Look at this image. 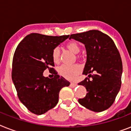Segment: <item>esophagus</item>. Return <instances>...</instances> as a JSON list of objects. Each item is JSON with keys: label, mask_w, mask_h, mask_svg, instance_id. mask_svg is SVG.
Returning <instances> with one entry per match:
<instances>
[{"label": "esophagus", "mask_w": 131, "mask_h": 131, "mask_svg": "<svg viewBox=\"0 0 131 131\" xmlns=\"http://www.w3.org/2000/svg\"><path fill=\"white\" fill-rule=\"evenodd\" d=\"M76 86H77V84H75V83H73V82H71L69 85V86L71 88H75Z\"/></svg>", "instance_id": "1"}]
</instances>
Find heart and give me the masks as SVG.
Listing matches in <instances>:
<instances>
[{
    "mask_svg": "<svg viewBox=\"0 0 131 131\" xmlns=\"http://www.w3.org/2000/svg\"><path fill=\"white\" fill-rule=\"evenodd\" d=\"M66 47L74 53H78L81 50L80 45L75 41H70L67 43ZM51 58L54 63L60 61V50L58 47H55L51 52ZM82 68L80 64L67 65L63 64L58 68V73L64 78L69 80H74L82 72Z\"/></svg>",
    "mask_w": 131,
    "mask_h": 131,
    "instance_id": "1",
    "label": "heart"
}]
</instances>
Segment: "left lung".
I'll use <instances>...</instances> for the list:
<instances>
[{
	"label": "left lung",
	"instance_id": "8db88e82",
	"mask_svg": "<svg viewBox=\"0 0 131 131\" xmlns=\"http://www.w3.org/2000/svg\"><path fill=\"white\" fill-rule=\"evenodd\" d=\"M71 39L84 43L87 53L83 74L88 78L78 84L86 88L88 93L78 101L93 112L107 110L120 91L122 73V60L114 41L96 30L71 35ZM94 71L95 74L92 75Z\"/></svg>",
	"mask_w": 131,
	"mask_h": 131
}]
</instances>
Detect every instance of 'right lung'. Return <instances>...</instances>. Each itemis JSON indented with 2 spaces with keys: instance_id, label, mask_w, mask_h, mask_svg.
<instances>
[{
  "instance_id": "1",
  "label": "right lung",
  "mask_w": 131,
  "mask_h": 131,
  "mask_svg": "<svg viewBox=\"0 0 131 131\" xmlns=\"http://www.w3.org/2000/svg\"><path fill=\"white\" fill-rule=\"evenodd\" d=\"M69 35L60 37L31 33L21 41L13 58L11 77L19 101L30 112L37 115L45 114L58 102L60 90L69 86V82L58 75L51 52ZM52 70L54 76L49 79L42 73Z\"/></svg>"
}]
</instances>
